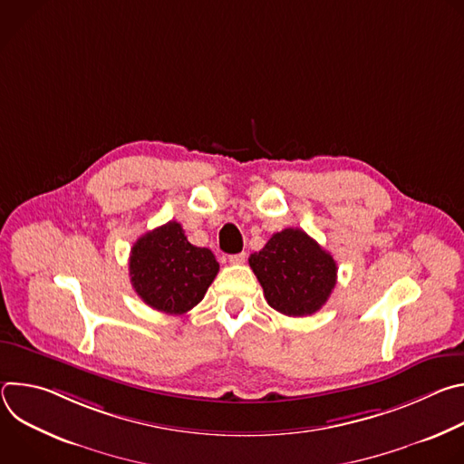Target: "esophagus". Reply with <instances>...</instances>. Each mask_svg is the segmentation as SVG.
Returning <instances> with one entry per match:
<instances>
[{
  "mask_svg": "<svg viewBox=\"0 0 464 464\" xmlns=\"http://www.w3.org/2000/svg\"><path fill=\"white\" fill-rule=\"evenodd\" d=\"M246 258H247L246 253H237V255H229V256H227V260H229L231 264H244Z\"/></svg>",
  "mask_w": 464,
  "mask_h": 464,
  "instance_id": "1",
  "label": "esophagus"
}]
</instances>
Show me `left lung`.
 Wrapping results in <instances>:
<instances>
[{"mask_svg": "<svg viewBox=\"0 0 464 464\" xmlns=\"http://www.w3.org/2000/svg\"><path fill=\"white\" fill-rule=\"evenodd\" d=\"M264 297L277 312L292 317L317 312L333 294L336 260L303 229H283L249 256Z\"/></svg>", "mask_w": 464, "mask_h": 464, "instance_id": "8db88e82", "label": "left lung"}]
</instances>
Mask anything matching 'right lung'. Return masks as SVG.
I'll list each match as a JSON object with an SVG mask.
<instances>
[{
	"mask_svg": "<svg viewBox=\"0 0 464 464\" xmlns=\"http://www.w3.org/2000/svg\"><path fill=\"white\" fill-rule=\"evenodd\" d=\"M211 249L192 246L174 220L138 238L130 251V281L154 310L185 314L200 303L218 274Z\"/></svg>",
	"mask_w": 464,
	"mask_h": 464,
	"instance_id": "add662e5",
	"label": "right lung"
}]
</instances>
